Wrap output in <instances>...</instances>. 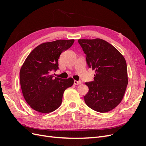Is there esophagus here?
I'll list each match as a JSON object with an SVG mask.
<instances>
[{"label": "esophagus", "instance_id": "34e87169", "mask_svg": "<svg viewBox=\"0 0 146 146\" xmlns=\"http://www.w3.org/2000/svg\"><path fill=\"white\" fill-rule=\"evenodd\" d=\"M74 85H80V84H81V83H82V82H81V81H76V80H74Z\"/></svg>", "mask_w": 146, "mask_h": 146}]
</instances>
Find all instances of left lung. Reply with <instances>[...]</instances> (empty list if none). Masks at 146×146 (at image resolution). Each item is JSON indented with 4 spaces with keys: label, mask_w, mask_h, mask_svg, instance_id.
I'll return each mask as SVG.
<instances>
[{
    "label": "left lung",
    "mask_w": 146,
    "mask_h": 146,
    "mask_svg": "<svg viewBox=\"0 0 146 146\" xmlns=\"http://www.w3.org/2000/svg\"><path fill=\"white\" fill-rule=\"evenodd\" d=\"M89 68L96 70L94 81L84 96L86 104L100 113L114 109L121 102L128 85L124 57L110 43L101 39H78Z\"/></svg>",
    "instance_id": "8db88e82"
}]
</instances>
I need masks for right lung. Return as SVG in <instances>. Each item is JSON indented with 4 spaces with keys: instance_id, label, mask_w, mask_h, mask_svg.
Returning a JSON list of instances; mask_svg holds the SVG:
<instances>
[{
    "instance_id": "right-lung-1",
    "label": "right lung",
    "mask_w": 146,
    "mask_h": 146,
    "mask_svg": "<svg viewBox=\"0 0 146 146\" xmlns=\"http://www.w3.org/2000/svg\"><path fill=\"white\" fill-rule=\"evenodd\" d=\"M74 39L42 43L30 52L20 70L24 98L31 108L42 113L55 111L62 102L64 91L72 86V78L54 77L61 53L72 46Z\"/></svg>"
}]
</instances>
